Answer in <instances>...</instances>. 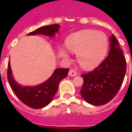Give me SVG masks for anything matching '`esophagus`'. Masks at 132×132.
I'll return each mask as SVG.
<instances>
[{"label": "esophagus", "mask_w": 132, "mask_h": 132, "mask_svg": "<svg viewBox=\"0 0 132 132\" xmlns=\"http://www.w3.org/2000/svg\"><path fill=\"white\" fill-rule=\"evenodd\" d=\"M68 75L70 77H75L77 75V72L74 70H70L68 72Z\"/></svg>", "instance_id": "1"}]
</instances>
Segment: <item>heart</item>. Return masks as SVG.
I'll return each instance as SVG.
<instances>
[{"label": "heart", "mask_w": 132, "mask_h": 132, "mask_svg": "<svg viewBox=\"0 0 132 132\" xmlns=\"http://www.w3.org/2000/svg\"><path fill=\"white\" fill-rule=\"evenodd\" d=\"M66 48L76 54L78 64L86 70L97 66L104 59L108 48V40L101 32L93 30H82L71 34L66 40ZM64 59L69 55L66 50L60 49Z\"/></svg>", "instance_id": "1"}]
</instances>
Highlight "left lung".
I'll use <instances>...</instances> for the list:
<instances>
[{
    "label": "left lung",
    "instance_id": "left-lung-1",
    "mask_svg": "<svg viewBox=\"0 0 132 132\" xmlns=\"http://www.w3.org/2000/svg\"><path fill=\"white\" fill-rule=\"evenodd\" d=\"M108 57L93 71L81 75L84 84L80 92L83 98L93 105L110 101L119 92L126 72V61L114 35L110 37Z\"/></svg>",
    "mask_w": 132,
    "mask_h": 132
}]
</instances>
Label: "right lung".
Returning a JSON list of instances; mask_svg holds the SVG:
<instances>
[{
    "instance_id": "obj_1",
    "label": "right lung",
    "mask_w": 132,
    "mask_h": 132,
    "mask_svg": "<svg viewBox=\"0 0 132 132\" xmlns=\"http://www.w3.org/2000/svg\"><path fill=\"white\" fill-rule=\"evenodd\" d=\"M60 26L57 24L40 27L31 32L28 36L42 34L53 38L58 33ZM68 68H56L47 80L35 86H25L16 82L13 79L10 62L8 63L7 79L11 89L17 97L26 105L34 109L43 108L49 104L57 91L58 86L61 81L67 76Z\"/></svg>"
}]
</instances>
